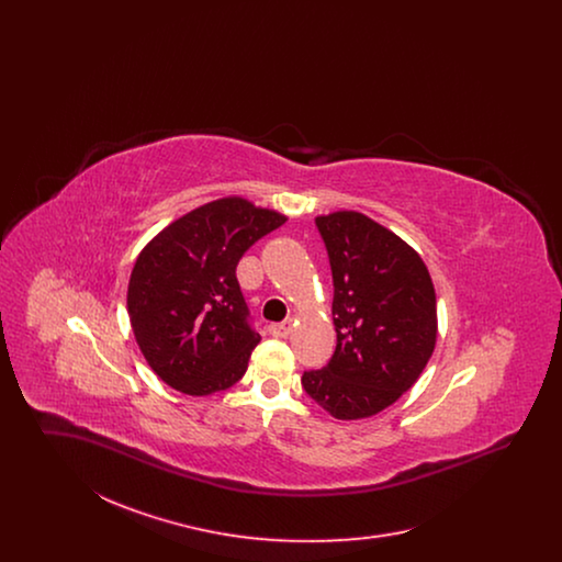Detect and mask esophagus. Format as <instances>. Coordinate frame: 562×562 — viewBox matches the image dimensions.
Listing matches in <instances>:
<instances>
[{
    "label": "esophagus",
    "instance_id": "34e87169",
    "mask_svg": "<svg viewBox=\"0 0 562 562\" xmlns=\"http://www.w3.org/2000/svg\"><path fill=\"white\" fill-rule=\"evenodd\" d=\"M291 330H293V321H284L280 322V324H271V326H269V333H271L273 337H280V339L289 337Z\"/></svg>",
    "mask_w": 562,
    "mask_h": 562
}]
</instances>
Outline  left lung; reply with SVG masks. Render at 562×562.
<instances>
[{
  "instance_id": "left-lung-1",
  "label": "left lung",
  "mask_w": 562,
  "mask_h": 562,
  "mask_svg": "<svg viewBox=\"0 0 562 562\" xmlns=\"http://www.w3.org/2000/svg\"><path fill=\"white\" fill-rule=\"evenodd\" d=\"M316 225L333 271L337 348L301 383L330 417L367 419L411 390L434 353V282L419 252L367 214H318Z\"/></svg>"
}]
</instances>
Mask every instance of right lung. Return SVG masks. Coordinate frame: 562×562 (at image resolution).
Segmentation results:
<instances>
[{
    "instance_id": "obj_1",
    "label": "right lung",
    "mask_w": 562,
    "mask_h": 562,
    "mask_svg": "<svg viewBox=\"0 0 562 562\" xmlns=\"http://www.w3.org/2000/svg\"><path fill=\"white\" fill-rule=\"evenodd\" d=\"M286 214L241 195L202 204L145 244L128 280V318L151 371L188 396L238 383L261 337L250 330L236 268Z\"/></svg>"
}]
</instances>
